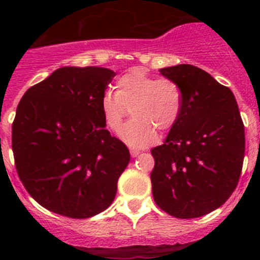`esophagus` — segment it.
Instances as JSON below:
<instances>
[{
    "mask_svg": "<svg viewBox=\"0 0 260 260\" xmlns=\"http://www.w3.org/2000/svg\"><path fill=\"white\" fill-rule=\"evenodd\" d=\"M139 153H141V151L139 150H134V148H133V150H130V155H132V157H137Z\"/></svg>",
    "mask_w": 260,
    "mask_h": 260,
    "instance_id": "1",
    "label": "esophagus"
}]
</instances>
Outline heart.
<instances>
[{"label":"heart","mask_w":260,"mask_h":260,"mask_svg":"<svg viewBox=\"0 0 260 260\" xmlns=\"http://www.w3.org/2000/svg\"><path fill=\"white\" fill-rule=\"evenodd\" d=\"M116 92L107 91L100 102L104 123L118 133L132 109V119L121 133L128 146L141 148L156 141V130L168 132L182 113L183 95L171 79L150 77L142 69H132L117 79Z\"/></svg>","instance_id":"b5f03b06"}]
</instances>
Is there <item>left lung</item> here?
Instances as JSON below:
<instances>
[{
  "instance_id": "left-lung-1",
  "label": "left lung",
  "mask_w": 260,
  "mask_h": 260,
  "mask_svg": "<svg viewBox=\"0 0 260 260\" xmlns=\"http://www.w3.org/2000/svg\"><path fill=\"white\" fill-rule=\"evenodd\" d=\"M182 89L180 118L161 146L152 148L156 204L178 219L212 212L228 201L240 180L245 127L228 87L197 66L160 69Z\"/></svg>"
}]
</instances>
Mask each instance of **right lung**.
Wrapping results in <instances>:
<instances>
[{
	"mask_svg": "<svg viewBox=\"0 0 260 260\" xmlns=\"http://www.w3.org/2000/svg\"><path fill=\"white\" fill-rule=\"evenodd\" d=\"M114 71L65 66L23 95L13 122L18 176L40 206L73 219L103 212L130 161L105 128L100 102Z\"/></svg>",
	"mask_w": 260,
	"mask_h": 260,
	"instance_id": "right-lung-1",
	"label": "right lung"
}]
</instances>
